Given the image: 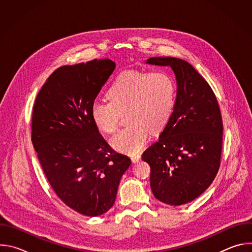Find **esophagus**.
I'll return each mask as SVG.
<instances>
[{"label":"esophagus","mask_w":252,"mask_h":252,"mask_svg":"<svg viewBox=\"0 0 252 252\" xmlns=\"http://www.w3.org/2000/svg\"><path fill=\"white\" fill-rule=\"evenodd\" d=\"M130 158H131V161H132V162H137V161L140 160L141 156H140L139 154H133V155L130 156Z\"/></svg>","instance_id":"obj_1"}]
</instances>
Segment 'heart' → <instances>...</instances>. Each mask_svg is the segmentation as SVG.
<instances>
[{
  "label": "heart",
  "mask_w": 252,
  "mask_h": 252,
  "mask_svg": "<svg viewBox=\"0 0 252 252\" xmlns=\"http://www.w3.org/2000/svg\"><path fill=\"white\" fill-rule=\"evenodd\" d=\"M109 102L94 100L91 119L105 133L118 128L119 115L128 125L111 138L114 148L136 153L146 145L150 132L161 129L170 119L176 103L173 78L163 69L126 70L119 75L106 92Z\"/></svg>",
  "instance_id": "1"
}]
</instances>
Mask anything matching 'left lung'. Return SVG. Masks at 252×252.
Returning <instances> with one entry per match:
<instances>
[{
  "mask_svg": "<svg viewBox=\"0 0 252 252\" xmlns=\"http://www.w3.org/2000/svg\"><path fill=\"white\" fill-rule=\"evenodd\" d=\"M147 63L169 65L177 90L174 111L142 160L151 166L154 195L163 203L182 205L198 197L220 169L223 132L220 105L208 83L188 62L157 57Z\"/></svg>",
  "mask_w": 252,
  "mask_h": 252,
  "instance_id": "left-lung-1",
  "label": "left lung"
}]
</instances>
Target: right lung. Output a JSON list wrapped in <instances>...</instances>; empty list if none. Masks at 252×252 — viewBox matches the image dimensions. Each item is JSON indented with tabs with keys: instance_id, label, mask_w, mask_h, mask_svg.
I'll use <instances>...</instances> for the list:
<instances>
[{
	"instance_id": "1",
	"label": "right lung",
	"mask_w": 252,
	"mask_h": 252,
	"mask_svg": "<svg viewBox=\"0 0 252 252\" xmlns=\"http://www.w3.org/2000/svg\"><path fill=\"white\" fill-rule=\"evenodd\" d=\"M115 67L110 59H95L57 68L32 109V142L48 182L64 204L87 217L114 205L131 162L111 148L90 114Z\"/></svg>"
}]
</instances>
